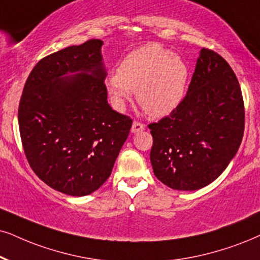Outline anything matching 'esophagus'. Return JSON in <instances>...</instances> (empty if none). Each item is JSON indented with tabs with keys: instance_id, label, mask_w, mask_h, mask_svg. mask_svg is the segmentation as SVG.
<instances>
[{
	"instance_id": "34e87169",
	"label": "esophagus",
	"mask_w": 260,
	"mask_h": 260,
	"mask_svg": "<svg viewBox=\"0 0 260 260\" xmlns=\"http://www.w3.org/2000/svg\"><path fill=\"white\" fill-rule=\"evenodd\" d=\"M145 129V126L143 123L139 122V121H134L132 124V133H138L141 132V131Z\"/></svg>"
}]
</instances>
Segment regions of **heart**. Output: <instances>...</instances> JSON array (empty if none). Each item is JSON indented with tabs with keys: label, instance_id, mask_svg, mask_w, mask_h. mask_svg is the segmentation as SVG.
<instances>
[{
	"label": "heart",
	"instance_id": "obj_1",
	"mask_svg": "<svg viewBox=\"0 0 260 260\" xmlns=\"http://www.w3.org/2000/svg\"><path fill=\"white\" fill-rule=\"evenodd\" d=\"M188 66L162 45H143L121 62L119 71L106 78L114 103L123 107L137 91V101L151 117H164L181 104L188 83Z\"/></svg>",
	"mask_w": 260,
	"mask_h": 260
}]
</instances>
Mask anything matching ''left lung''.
I'll return each mask as SVG.
<instances>
[{
	"instance_id": "left-lung-1",
	"label": "left lung",
	"mask_w": 260,
	"mask_h": 260,
	"mask_svg": "<svg viewBox=\"0 0 260 260\" xmlns=\"http://www.w3.org/2000/svg\"><path fill=\"white\" fill-rule=\"evenodd\" d=\"M149 128L150 159L160 182L196 190L215 181L238 152L245 129L241 87L228 62L203 48L181 104Z\"/></svg>"
}]
</instances>
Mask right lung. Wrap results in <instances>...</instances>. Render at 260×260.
Instances as JSON below:
<instances>
[{
	"instance_id": "1",
	"label": "right lung",
	"mask_w": 260,
	"mask_h": 260,
	"mask_svg": "<svg viewBox=\"0 0 260 260\" xmlns=\"http://www.w3.org/2000/svg\"><path fill=\"white\" fill-rule=\"evenodd\" d=\"M101 39L43 57L26 80L19 129L27 162L49 187L83 197L100 188L132 127L111 109L104 84ZM80 71L73 77L68 73Z\"/></svg>"
}]
</instances>
